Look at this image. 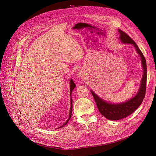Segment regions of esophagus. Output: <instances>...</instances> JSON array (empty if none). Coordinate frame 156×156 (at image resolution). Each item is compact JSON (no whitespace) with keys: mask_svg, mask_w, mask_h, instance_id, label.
Wrapping results in <instances>:
<instances>
[{"mask_svg":"<svg viewBox=\"0 0 156 156\" xmlns=\"http://www.w3.org/2000/svg\"><path fill=\"white\" fill-rule=\"evenodd\" d=\"M78 76H79V77H81V74L79 73L78 74Z\"/></svg>","mask_w":156,"mask_h":156,"instance_id":"esophagus-1","label":"esophagus"}]
</instances>
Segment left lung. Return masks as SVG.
<instances>
[{"label":"left lung","mask_w":156,"mask_h":156,"mask_svg":"<svg viewBox=\"0 0 156 156\" xmlns=\"http://www.w3.org/2000/svg\"><path fill=\"white\" fill-rule=\"evenodd\" d=\"M120 34L119 38L124 44H131L135 47L137 53L140 55L142 60V64L144 69V75L141 80V84L137 94L129 101L120 104H110L102 100L98 97L94 92H91L99 112L102 115L110 120H119L128 116L132 114L142 104L146 91L147 82V64L145 57L138 48L136 43L126 33L118 30Z\"/></svg>","instance_id":"1"}]
</instances>
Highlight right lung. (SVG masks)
Returning <instances> with one entry per match:
<instances>
[{"mask_svg": "<svg viewBox=\"0 0 156 156\" xmlns=\"http://www.w3.org/2000/svg\"><path fill=\"white\" fill-rule=\"evenodd\" d=\"M75 87H76V85H75V83L73 82V80H72V79H71V80H70V97H71V93H72L73 90L75 88ZM72 102H73V100H72L71 97V106H70V110H69V118L68 119V120H67L66 121V122H64V123L61 126H60V127H59V128H62V127L66 125V124L68 123V122L69 121V119L71 118V113H72V108H73V104H72Z\"/></svg>", "mask_w": 156, "mask_h": 156, "instance_id": "1", "label": "right lung"}]
</instances>
